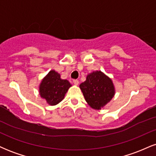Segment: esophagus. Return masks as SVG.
Instances as JSON below:
<instances>
[{"mask_svg": "<svg viewBox=\"0 0 156 156\" xmlns=\"http://www.w3.org/2000/svg\"><path fill=\"white\" fill-rule=\"evenodd\" d=\"M73 83L75 84V85H78V83H79V81H78V80H76V79H75V80H73Z\"/></svg>", "mask_w": 156, "mask_h": 156, "instance_id": "obj_1", "label": "esophagus"}]
</instances>
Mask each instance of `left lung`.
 I'll list each match as a JSON object with an SVG mask.
<instances>
[{"instance_id":"obj_1","label":"left lung","mask_w":156,"mask_h":156,"mask_svg":"<svg viewBox=\"0 0 156 156\" xmlns=\"http://www.w3.org/2000/svg\"><path fill=\"white\" fill-rule=\"evenodd\" d=\"M86 101L92 108L99 110L105 106L114 95L112 80L101 71H95L87 77L80 84Z\"/></svg>"}]
</instances>
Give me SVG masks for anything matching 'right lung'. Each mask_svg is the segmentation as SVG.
Masks as SVG:
<instances>
[{
	"instance_id": "right-lung-1",
	"label": "right lung",
	"mask_w": 156,
	"mask_h": 156,
	"mask_svg": "<svg viewBox=\"0 0 156 156\" xmlns=\"http://www.w3.org/2000/svg\"><path fill=\"white\" fill-rule=\"evenodd\" d=\"M71 87L67 80L61 78L60 74L51 70L43 78L39 85V94L51 105H55L64 99Z\"/></svg>"
}]
</instances>
